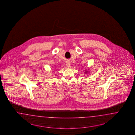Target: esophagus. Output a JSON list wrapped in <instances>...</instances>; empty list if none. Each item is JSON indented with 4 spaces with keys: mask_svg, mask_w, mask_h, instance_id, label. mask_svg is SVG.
Here are the masks:
<instances>
[{
    "mask_svg": "<svg viewBox=\"0 0 135 135\" xmlns=\"http://www.w3.org/2000/svg\"><path fill=\"white\" fill-rule=\"evenodd\" d=\"M71 64H70V63L69 62H67V63H66V66H67V67L68 68H70V67H71V65H70Z\"/></svg>",
    "mask_w": 135,
    "mask_h": 135,
    "instance_id": "esophagus-1",
    "label": "esophagus"
}]
</instances>
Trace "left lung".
Segmentation results:
<instances>
[{"label":"left lung","instance_id":"1","mask_svg":"<svg viewBox=\"0 0 135 135\" xmlns=\"http://www.w3.org/2000/svg\"><path fill=\"white\" fill-rule=\"evenodd\" d=\"M87 72H88V71H87V72H86H86H85V73H87Z\"/></svg>","mask_w":135,"mask_h":135}]
</instances>
